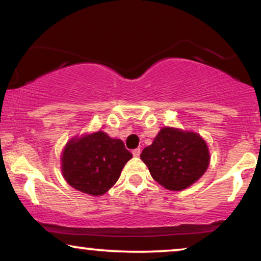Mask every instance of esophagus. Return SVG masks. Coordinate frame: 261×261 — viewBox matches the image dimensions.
I'll use <instances>...</instances> for the list:
<instances>
[{"label": "esophagus", "instance_id": "34e87169", "mask_svg": "<svg viewBox=\"0 0 261 261\" xmlns=\"http://www.w3.org/2000/svg\"><path fill=\"white\" fill-rule=\"evenodd\" d=\"M132 153H133L134 156H139V155H140L141 151H140V148H135V149H133V151H132Z\"/></svg>", "mask_w": 261, "mask_h": 261}]
</instances>
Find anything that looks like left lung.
Wrapping results in <instances>:
<instances>
[{
	"label": "left lung",
	"instance_id": "1",
	"mask_svg": "<svg viewBox=\"0 0 261 261\" xmlns=\"http://www.w3.org/2000/svg\"><path fill=\"white\" fill-rule=\"evenodd\" d=\"M140 158L153 179L169 190L188 188L203 176L209 165V151L198 134L165 127Z\"/></svg>",
	"mask_w": 261,
	"mask_h": 261
}]
</instances>
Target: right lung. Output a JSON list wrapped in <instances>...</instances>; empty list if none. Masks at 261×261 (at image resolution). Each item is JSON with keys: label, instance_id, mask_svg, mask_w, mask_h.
<instances>
[{"label": "right lung", "instance_id": "obj_1", "mask_svg": "<svg viewBox=\"0 0 261 261\" xmlns=\"http://www.w3.org/2000/svg\"><path fill=\"white\" fill-rule=\"evenodd\" d=\"M132 153L120 139L96 132L66 145L62 171L71 187L92 196L106 194L119 179Z\"/></svg>", "mask_w": 261, "mask_h": 261}]
</instances>
